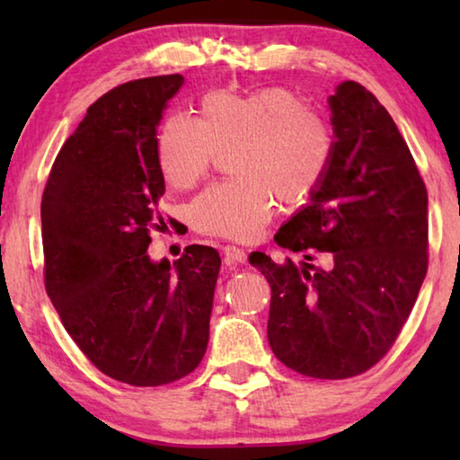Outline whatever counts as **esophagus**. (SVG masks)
<instances>
[{
  "label": "esophagus",
  "instance_id": "1",
  "mask_svg": "<svg viewBox=\"0 0 460 460\" xmlns=\"http://www.w3.org/2000/svg\"><path fill=\"white\" fill-rule=\"evenodd\" d=\"M223 253L229 263H245V260H247V253L237 245H225Z\"/></svg>",
  "mask_w": 460,
  "mask_h": 460
}]
</instances>
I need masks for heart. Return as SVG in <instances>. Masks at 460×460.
<instances>
[{
    "label": "heart",
    "instance_id": "obj_1",
    "mask_svg": "<svg viewBox=\"0 0 460 460\" xmlns=\"http://www.w3.org/2000/svg\"><path fill=\"white\" fill-rule=\"evenodd\" d=\"M231 147L235 176L207 186L190 202L189 221L202 235L249 241L276 213L278 199L302 205L324 184L334 134L294 91L268 87L247 95L208 91L199 119L170 113L155 136L162 176L178 190L199 184Z\"/></svg>",
    "mask_w": 460,
    "mask_h": 460
}]
</instances>
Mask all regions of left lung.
<instances>
[{
	"mask_svg": "<svg viewBox=\"0 0 460 460\" xmlns=\"http://www.w3.org/2000/svg\"><path fill=\"white\" fill-rule=\"evenodd\" d=\"M329 105L331 172L274 237L306 261L252 253L249 263L271 288L268 341L278 359L306 377L347 379L392 349L414 308L428 270V192L373 93L345 81Z\"/></svg>",
	"mask_w": 460,
	"mask_h": 460,
	"instance_id": "8db88e82",
	"label": "left lung"
}]
</instances>
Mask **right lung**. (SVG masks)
Here are the masks:
<instances>
[{
	"label": "right lung",
	"mask_w": 460,
	"mask_h": 460,
	"mask_svg": "<svg viewBox=\"0 0 460 460\" xmlns=\"http://www.w3.org/2000/svg\"><path fill=\"white\" fill-rule=\"evenodd\" d=\"M182 75L111 89L54 160L42 194L44 286L84 357L136 387L172 384L207 351L219 252L189 245L152 261L164 176L155 155L162 111Z\"/></svg>",
	"instance_id": "right-lung-1"
}]
</instances>
